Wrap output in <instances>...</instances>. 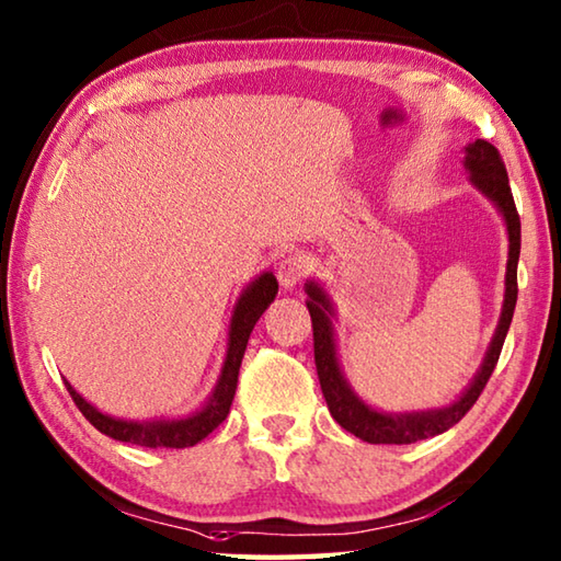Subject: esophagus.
<instances>
[{
    "label": "esophagus",
    "mask_w": 561,
    "mask_h": 561,
    "mask_svg": "<svg viewBox=\"0 0 561 561\" xmlns=\"http://www.w3.org/2000/svg\"><path fill=\"white\" fill-rule=\"evenodd\" d=\"M307 272H309L307 257H304V254H299V252H289V254H284L282 262H279L277 279H279V284H282L284 289H294V287H297V284L304 282V277H307Z\"/></svg>",
    "instance_id": "1"
}]
</instances>
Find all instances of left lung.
Instances as JSON below:
<instances>
[{
  "label": "left lung",
  "mask_w": 561,
  "mask_h": 561,
  "mask_svg": "<svg viewBox=\"0 0 561 561\" xmlns=\"http://www.w3.org/2000/svg\"><path fill=\"white\" fill-rule=\"evenodd\" d=\"M466 169L471 171V181L481 188L488 198H491L497 208H501L507 238H511V260H507V274H505V304L501 313V323L493 335L491 348L483 360L481 373L476 375L471 387L463 392L458 402H454L446 410L434 412H416V414H382L370 410L368 404H363L358 397L351 392V387L345 385L339 360H335V345H333V329H331V304L325 299L321 287H316L313 282L307 284V291L311 301H307L311 313V329H313V360L316 373H319L321 392L329 404L331 416L339 422L345 432L358 436V439L368 444H414L430 436L442 434L451 430L456 422H461L466 412L476 404L481 397L483 387L491 380V375L501 358L503 343L507 329H511L515 301H517V260H520V216H517L511 181H507V171L497 151L491 141L476 139L473 145L466 147Z\"/></svg>",
  "instance_id": "8db88e82"
}]
</instances>
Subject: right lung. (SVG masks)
<instances>
[{
  "mask_svg": "<svg viewBox=\"0 0 561 561\" xmlns=\"http://www.w3.org/2000/svg\"><path fill=\"white\" fill-rule=\"evenodd\" d=\"M277 289L279 284L274 279V274L264 272L262 277L254 279L248 287V291L242 294L236 307V313H232L228 358H226V365H222V375L218 380L216 392H213L210 402L203 407L201 412L188 416V420L149 422V424L112 420V416L98 412L93 404H88L83 397L70 387V382H66L70 397H73L78 410L83 412L85 420L93 424L98 432H103L117 442L147 446V449H186V446L198 444L228 416L232 397H236V390H238V373H240L242 355H245V348H248L250 333L260 316L264 313V309H267L274 301V297H277Z\"/></svg>",
  "mask_w": 561,
  "mask_h": 561,
  "instance_id": "right-lung-1",
  "label": "right lung"
}]
</instances>
